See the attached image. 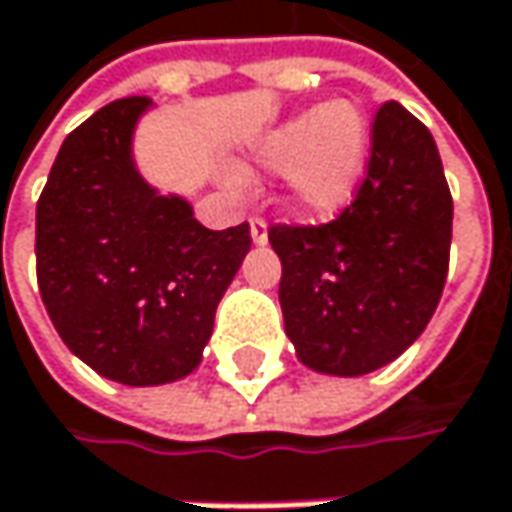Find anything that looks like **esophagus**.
Returning <instances> with one entry per match:
<instances>
[{"label": "esophagus", "instance_id": "1", "mask_svg": "<svg viewBox=\"0 0 512 512\" xmlns=\"http://www.w3.org/2000/svg\"><path fill=\"white\" fill-rule=\"evenodd\" d=\"M249 228H252V240H255V246H266V240H269V234H266V223H263L260 217H252V220H249Z\"/></svg>", "mask_w": 512, "mask_h": 512}]
</instances>
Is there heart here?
I'll use <instances>...</instances> for the list:
<instances>
[{"mask_svg":"<svg viewBox=\"0 0 512 512\" xmlns=\"http://www.w3.org/2000/svg\"><path fill=\"white\" fill-rule=\"evenodd\" d=\"M371 156V124L353 101L310 106L252 150L257 167L286 176V205L301 217H333L359 191Z\"/></svg>","mask_w":512,"mask_h":512,"instance_id":"b5f03b06","label":"heart"}]
</instances>
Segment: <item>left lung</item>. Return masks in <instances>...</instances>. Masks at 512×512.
Returning <instances> with one entry per match:
<instances>
[{"label": "left lung", "instance_id": "1", "mask_svg": "<svg viewBox=\"0 0 512 512\" xmlns=\"http://www.w3.org/2000/svg\"><path fill=\"white\" fill-rule=\"evenodd\" d=\"M281 310L316 374L394 362L435 316L449 269L452 194L432 133L397 101L376 112L362 188L324 226H272Z\"/></svg>", "mask_w": 512, "mask_h": 512}]
</instances>
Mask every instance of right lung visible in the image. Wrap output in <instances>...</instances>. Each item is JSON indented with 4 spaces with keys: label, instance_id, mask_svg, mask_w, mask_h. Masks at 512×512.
<instances>
[{
    "label": "right lung",
    "instance_id": "add662e5",
    "mask_svg": "<svg viewBox=\"0 0 512 512\" xmlns=\"http://www.w3.org/2000/svg\"><path fill=\"white\" fill-rule=\"evenodd\" d=\"M150 98L98 109L63 141L37 202V284L60 339L112 382L194 371L249 226L211 231L185 196L159 194L133 159Z\"/></svg>",
    "mask_w": 512,
    "mask_h": 512
}]
</instances>
